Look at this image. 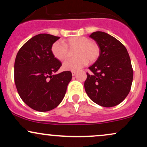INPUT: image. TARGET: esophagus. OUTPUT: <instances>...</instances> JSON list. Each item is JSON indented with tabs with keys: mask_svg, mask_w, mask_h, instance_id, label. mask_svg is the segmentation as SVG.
<instances>
[{
	"mask_svg": "<svg viewBox=\"0 0 147 147\" xmlns=\"http://www.w3.org/2000/svg\"><path fill=\"white\" fill-rule=\"evenodd\" d=\"M76 73H77V72L76 71H72V75L73 76V77L76 75Z\"/></svg>",
	"mask_w": 147,
	"mask_h": 147,
	"instance_id": "obj_1",
	"label": "esophagus"
}]
</instances>
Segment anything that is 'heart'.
I'll use <instances>...</instances> for the list:
<instances>
[{"instance_id":"heart-1","label":"heart","mask_w":147,"mask_h":147,"mask_svg":"<svg viewBox=\"0 0 147 147\" xmlns=\"http://www.w3.org/2000/svg\"><path fill=\"white\" fill-rule=\"evenodd\" d=\"M73 52L75 58L65 61L63 68L66 70H77L86 65L88 61L93 63L99 56V47L95 41H90L85 36H72L63 43L60 41H55L51 47L52 55L57 60L64 61L70 55V50Z\"/></svg>"}]
</instances>
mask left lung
<instances>
[{"label": "left lung", "instance_id": "8db88e82", "mask_svg": "<svg viewBox=\"0 0 147 147\" xmlns=\"http://www.w3.org/2000/svg\"><path fill=\"white\" fill-rule=\"evenodd\" d=\"M100 48L84 88L92 101L104 107H112L126 98L131 90L133 70L127 50L117 38L104 32L90 35Z\"/></svg>", "mask_w": 147, "mask_h": 147}]
</instances>
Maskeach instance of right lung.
<instances>
[{
    "instance_id": "obj_1",
    "label": "right lung",
    "mask_w": 147,
    "mask_h": 147,
    "mask_svg": "<svg viewBox=\"0 0 147 147\" xmlns=\"http://www.w3.org/2000/svg\"><path fill=\"white\" fill-rule=\"evenodd\" d=\"M60 37L39 34L18 50L14 63V82L22 100L34 110L45 112L63 100L72 79L70 71L55 75L61 62L54 57L52 45Z\"/></svg>"
}]
</instances>
